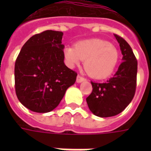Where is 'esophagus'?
<instances>
[{"label":"esophagus","mask_w":151,"mask_h":151,"mask_svg":"<svg viewBox=\"0 0 151 151\" xmlns=\"http://www.w3.org/2000/svg\"><path fill=\"white\" fill-rule=\"evenodd\" d=\"M83 81H86L85 78H83V77H82L81 75L77 76V82L80 83V82H83Z\"/></svg>","instance_id":"34e87169"}]
</instances>
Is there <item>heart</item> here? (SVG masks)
<instances>
[{
  "label": "heart",
  "instance_id": "obj_1",
  "mask_svg": "<svg viewBox=\"0 0 151 151\" xmlns=\"http://www.w3.org/2000/svg\"><path fill=\"white\" fill-rule=\"evenodd\" d=\"M65 55L70 65L84 61V69L89 75L97 79L106 78L116 67L119 53L111 43L99 39L80 41L75 47H68Z\"/></svg>",
  "mask_w": 151,
  "mask_h": 151
}]
</instances>
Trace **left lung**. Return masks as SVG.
<instances>
[{
    "label": "left lung",
    "instance_id": "1",
    "mask_svg": "<svg viewBox=\"0 0 151 151\" xmlns=\"http://www.w3.org/2000/svg\"><path fill=\"white\" fill-rule=\"evenodd\" d=\"M123 55V61L115 75L106 82H91L92 92L86 98L89 109L95 116L109 117L124 110L134 97L137 86V60L129 43L115 35Z\"/></svg>",
    "mask_w": 151,
    "mask_h": 151
}]
</instances>
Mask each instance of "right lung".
Segmentation results:
<instances>
[{"label": "right lung", "instance_id": "1", "mask_svg": "<svg viewBox=\"0 0 151 151\" xmlns=\"http://www.w3.org/2000/svg\"><path fill=\"white\" fill-rule=\"evenodd\" d=\"M61 31L47 30L25 43L15 61V92L18 100L35 112L52 111L78 73L64 63Z\"/></svg>", "mask_w": 151, "mask_h": 151}]
</instances>
